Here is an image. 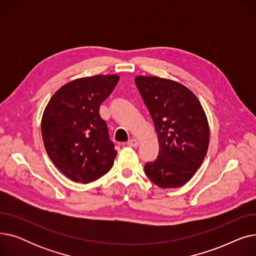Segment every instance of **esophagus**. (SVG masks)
<instances>
[{
    "instance_id": "obj_1",
    "label": "esophagus",
    "mask_w": 256,
    "mask_h": 256,
    "mask_svg": "<svg viewBox=\"0 0 256 256\" xmlns=\"http://www.w3.org/2000/svg\"><path fill=\"white\" fill-rule=\"evenodd\" d=\"M138 141L136 139H130L128 142H126V145L130 146V147H137L138 146Z\"/></svg>"
}]
</instances>
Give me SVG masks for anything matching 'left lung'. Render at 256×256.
Segmentation results:
<instances>
[{"label": "left lung", "instance_id": "8db88e82", "mask_svg": "<svg viewBox=\"0 0 256 256\" xmlns=\"http://www.w3.org/2000/svg\"><path fill=\"white\" fill-rule=\"evenodd\" d=\"M136 86L154 120L160 150L144 172L160 188L189 182L206 158L210 128L199 100L184 85L158 76H136Z\"/></svg>", "mask_w": 256, "mask_h": 256}]
</instances>
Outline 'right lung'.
<instances>
[{
	"mask_svg": "<svg viewBox=\"0 0 256 256\" xmlns=\"http://www.w3.org/2000/svg\"><path fill=\"white\" fill-rule=\"evenodd\" d=\"M118 80L116 74L72 80L54 94L44 112L46 150L55 166L76 182L96 180L114 164L117 150L100 106Z\"/></svg>",
	"mask_w": 256,
	"mask_h": 256,
	"instance_id": "obj_1",
	"label": "right lung"
}]
</instances>
